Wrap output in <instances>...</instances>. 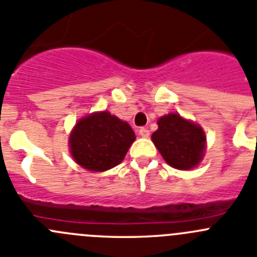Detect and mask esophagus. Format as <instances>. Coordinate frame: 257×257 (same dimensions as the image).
<instances>
[{"mask_svg":"<svg viewBox=\"0 0 257 257\" xmlns=\"http://www.w3.org/2000/svg\"><path fill=\"white\" fill-rule=\"evenodd\" d=\"M140 134L143 137V138H148V137H150V131H148L147 128H141Z\"/></svg>","mask_w":257,"mask_h":257,"instance_id":"esophagus-1","label":"esophagus"}]
</instances>
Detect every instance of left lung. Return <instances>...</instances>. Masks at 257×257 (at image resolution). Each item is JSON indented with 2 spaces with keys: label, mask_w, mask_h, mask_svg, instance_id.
<instances>
[{
  "label": "left lung",
  "mask_w": 257,
  "mask_h": 257,
  "mask_svg": "<svg viewBox=\"0 0 257 257\" xmlns=\"http://www.w3.org/2000/svg\"><path fill=\"white\" fill-rule=\"evenodd\" d=\"M157 124L152 142L165 161L179 170L198 166L204 156L207 141L203 128L175 112L160 117Z\"/></svg>",
  "instance_id": "obj_1"
}]
</instances>
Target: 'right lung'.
Instances as JSON below:
<instances>
[{
  "instance_id": "right-lung-1",
  "label": "right lung",
  "mask_w": 257,
  "mask_h": 257,
  "mask_svg": "<svg viewBox=\"0 0 257 257\" xmlns=\"http://www.w3.org/2000/svg\"><path fill=\"white\" fill-rule=\"evenodd\" d=\"M134 141L136 134L126 121L109 111H97L77 121L69 136V148L80 166L101 172L120 164Z\"/></svg>"
}]
</instances>
